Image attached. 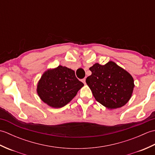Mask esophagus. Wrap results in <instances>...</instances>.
I'll return each instance as SVG.
<instances>
[{
    "instance_id": "esophagus-1",
    "label": "esophagus",
    "mask_w": 155,
    "mask_h": 155,
    "mask_svg": "<svg viewBox=\"0 0 155 155\" xmlns=\"http://www.w3.org/2000/svg\"><path fill=\"white\" fill-rule=\"evenodd\" d=\"M82 81H83V83L85 84H86V78H83V79H82Z\"/></svg>"
}]
</instances>
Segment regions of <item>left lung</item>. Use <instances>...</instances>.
<instances>
[{"mask_svg":"<svg viewBox=\"0 0 155 155\" xmlns=\"http://www.w3.org/2000/svg\"><path fill=\"white\" fill-rule=\"evenodd\" d=\"M92 74L86 83L98 103L110 109L126 104L132 96L133 78L113 61L104 65L94 64L89 68Z\"/></svg>","mask_w":155,"mask_h":155,"instance_id":"8db88e82","label":"left lung"}]
</instances>
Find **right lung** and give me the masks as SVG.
<instances>
[{
    "label": "right lung",
    "instance_id": "1",
    "mask_svg": "<svg viewBox=\"0 0 155 155\" xmlns=\"http://www.w3.org/2000/svg\"><path fill=\"white\" fill-rule=\"evenodd\" d=\"M83 86L74 71L60 65L42 74L37 85V93L48 106L61 108L68 104Z\"/></svg>",
    "mask_w": 155,
    "mask_h": 155
}]
</instances>
